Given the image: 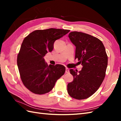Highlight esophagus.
<instances>
[{
	"label": "esophagus",
	"instance_id": "esophagus-1",
	"mask_svg": "<svg viewBox=\"0 0 121 121\" xmlns=\"http://www.w3.org/2000/svg\"><path fill=\"white\" fill-rule=\"evenodd\" d=\"M65 72L66 73H69V70L68 69V68H66V71H65Z\"/></svg>",
	"mask_w": 121,
	"mask_h": 121
}]
</instances>
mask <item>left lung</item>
Here are the masks:
<instances>
[{"mask_svg":"<svg viewBox=\"0 0 121 121\" xmlns=\"http://www.w3.org/2000/svg\"><path fill=\"white\" fill-rule=\"evenodd\" d=\"M68 36L76 47L75 59L83 66L81 71L70 69L73 81L67 85L72 98L84 99L98 90L105 76L108 56L103 43L98 38L80 32H71Z\"/></svg>","mask_w":121,"mask_h":121,"instance_id":"1","label":"left lung"}]
</instances>
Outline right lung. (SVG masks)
Returning <instances> with one entry per match:
<instances>
[{"mask_svg": "<svg viewBox=\"0 0 121 121\" xmlns=\"http://www.w3.org/2000/svg\"><path fill=\"white\" fill-rule=\"evenodd\" d=\"M69 31L54 28L37 30L23 39L17 63L23 85L32 92L43 95L50 92L64 74L65 66L60 64L48 66L43 57L53 50L55 41Z\"/></svg>", "mask_w": 121, "mask_h": 121, "instance_id": "1", "label": "right lung"}]
</instances>
